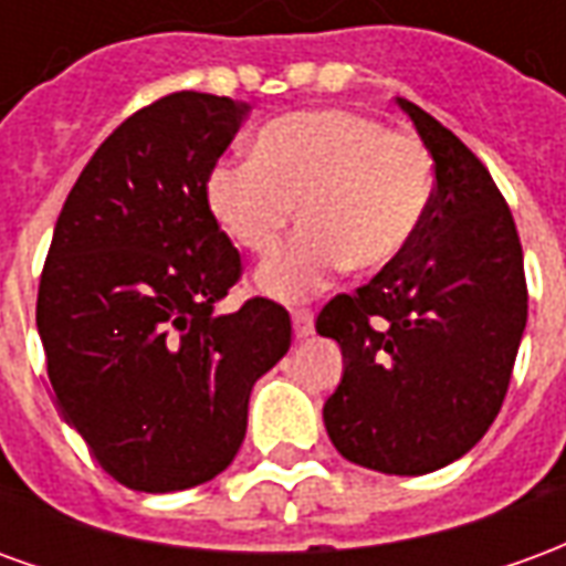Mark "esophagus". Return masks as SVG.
<instances>
[{
	"instance_id": "obj_1",
	"label": "esophagus",
	"mask_w": 566,
	"mask_h": 566,
	"mask_svg": "<svg viewBox=\"0 0 566 566\" xmlns=\"http://www.w3.org/2000/svg\"><path fill=\"white\" fill-rule=\"evenodd\" d=\"M315 331V312L312 308H296L294 312V333L296 339H306Z\"/></svg>"
}]
</instances>
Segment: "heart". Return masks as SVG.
<instances>
[{"mask_svg": "<svg viewBox=\"0 0 566 566\" xmlns=\"http://www.w3.org/2000/svg\"><path fill=\"white\" fill-rule=\"evenodd\" d=\"M206 193L227 235L258 258L282 245L300 206L303 233L258 284L303 300L348 263L376 272L400 260L430 209L433 160L409 133L345 108H312L260 129L251 160L218 163Z\"/></svg>", "mask_w": 566, "mask_h": 566, "instance_id": "b5f03b06", "label": "heart"}]
</instances>
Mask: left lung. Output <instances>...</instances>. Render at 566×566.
I'll return each mask as SVG.
<instances>
[{"instance_id": "obj_1", "label": "left lung", "mask_w": 566, "mask_h": 566, "mask_svg": "<svg viewBox=\"0 0 566 566\" xmlns=\"http://www.w3.org/2000/svg\"><path fill=\"white\" fill-rule=\"evenodd\" d=\"M433 157V199L400 260L321 308L345 373L324 403L336 451L394 475H424L485 437L510 391L527 324L518 230L485 163L409 99Z\"/></svg>"}]
</instances>
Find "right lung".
I'll list each match as a JSON object with an SVG mask.
<instances>
[{"label": "right lung", "mask_w": 566, "mask_h": 566, "mask_svg": "<svg viewBox=\"0 0 566 566\" xmlns=\"http://www.w3.org/2000/svg\"><path fill=\"white\" fill-rule=\"evenodd\" d=\"M248 105L178 91L127 117L69 190L35 324L56 403L120 485H202L245 439L254 381L291 348V315L214 306L242 258L209 209V175Z\"/></svg>", "instance_id": "1"}]
</instances>
